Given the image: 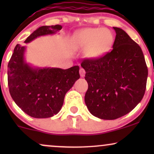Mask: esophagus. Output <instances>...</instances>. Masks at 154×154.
<instances>
[{
	"instance_id": "1",
	"label": "esophagus",
	"mask_w": 154,
	"mask_h": 154,
	"mask_svg": "<svg viewBox=\"0 0 154 154\" xmlns=\"http://www.w3.org/2000/svg\"><path fill=\"white\" fill-rule=\"evenodd\" d=\"M79 75H80L81 77H85V71L84 69L81 68L80 69H79Z\"/></svg>"
}]
</instances>
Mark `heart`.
I'll return each instance as SVG.
<instances>
[{
	"mask_svg": "<svg viewBox=\"0 0 154 154\" xmlns=\"http://www.w3.org/2000/svg\"><path fill=\"white\" fill-rule=\"evenodd\" d=\"M75 42L79 48L86 50L88 59H98L111 48L113 36L110 31L104 28H87L77 33Z\"/></svg>",
	"mask_w": 154,
	"mask_h": 154,
	"instance_id": "obj_1",
	"label": "heart"
}]
</instances>
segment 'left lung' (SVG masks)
Returning a JSON list of instances; mask_svg holds the SVG:
<instances>
[{"instance_id": "left-lung-1", "label": "left lung", "mask_w": 154, "mask_h": 154, "mask_svg": "<svg viewBox=\"0 0 154 154\" xmlns=\"http://www.w3.org/2000/svg\"><path fill=\"white\" fill-rule=\"evenodd\" d=\"M116 32L113 49L98 59H85L88 89L85 102L93 116L113 120L128 114L143 98L148 68L140 47L123 29Z\"/></svg>"}]
</instances>
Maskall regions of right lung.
Returning <instances> with one entry per match:
<instances>
[{"mask_svg": "<svg viewBox=\"0 0 154 154\" xmlns=\"http://www.w3.org/2000/svg\"><path fill=\"white\" fill-rule=\"evenodd\" d=\"M59 24L42 26L26 39L30 43L40 36L54 35ZM26 46L17 44L8 64V85L11 98L18 106L34 118H48L61 110L67 91L80 76L79 66L67 69L34 66L25 59Z\"/></svg>", "mask_w": 154, "mask_h": 154, "instance_id": "obj_1", "label": "right lung"}]
</instances>
